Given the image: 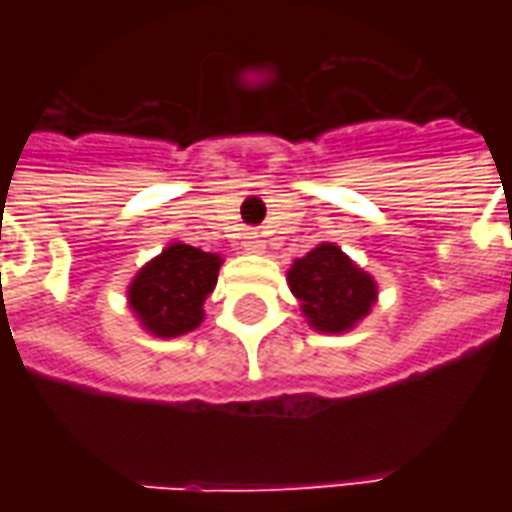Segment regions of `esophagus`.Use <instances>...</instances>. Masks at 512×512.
Here are the masks:
<instances>
[{"mask_svg":"<svg viewBox=\"0 0 512 512\" xmlns=\"http://www.w3.org/2000/svg\"><path fill=\"white\" fill-rule=\"evenodd\" d=\"M244 249L246 252H252V255H260L263 249H266V241L260 238L257 233H246L244 235Z\"/></svg>","mask_w":512,"mask_h":512,"instance_id":"1","label":"esophagus"}]
</instances>
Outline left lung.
<instances>
[{"label":"left lung","instance_id":"left-lung-1","mask_svg":"<svg viewBox=\"0 0 512 512\" xmlns=\"http://www.w3.org/2000/svg\"><path fill=\"white\" fill-rule=\"evenodd\" d=\"M288 285L307 323L323 334L354 329L378 296L373 277L334 244H318L299 257L288 271Z\"/></svg>","mask_w":512,"mask_h":512}]
</instances>
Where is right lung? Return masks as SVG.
<instances>
[{
    "label": "right lung",
    "instance_id": "right-lung-1",
    "mask_svg": "<svg viewBox=\"0 0 512 512\" xmlns=\"http://www.w3.org/2000/svg\"><path fill=\"white\" fill-rule=\"evenodd\" d=\"M222 257L197 246L172 244L139 268L128 285V307L142 329L156 337L194 332L205 318L202 304L216 288Z\"/></svg>",
    "mask_w": 512,
    "mask_h": 512
}]
</instances>
